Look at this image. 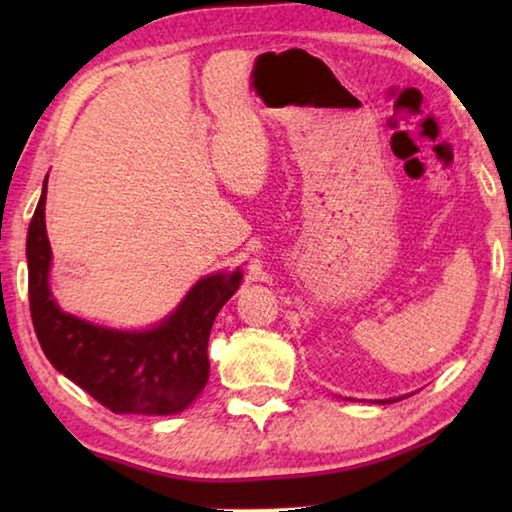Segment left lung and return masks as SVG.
<instances>
[{
  "mask_svg": "<svg viewBox=\"0 0 512 512\" xmlns=\"http://www.w3.org/2000/svg\"><path fill=\"white\" fill-rule=\"evenodd\" d=\"M388 402H397V400H381V404H388Z\"/></svg>",
  "mask_w": 512,
  "mask_h": 512,
  "instance_id": "1",
  "label": "left lung"
}]
</instances>
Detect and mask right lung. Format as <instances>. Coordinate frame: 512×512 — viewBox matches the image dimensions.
<instances>
[{"label": "right lung", "instance_id": "add662e5", "mask_svg": "<svg viewBox=\"0 0 512 512\" xmlns=\"http://www.w3.org/2000/svg\"><path fill=\"white\" fill-rule=\"evenodd\" d=\"M47 178L27 235L29 305L40 348L58 372L112 413L171 415L192 404L210 379L207 341L214 318L239 289L241 271L194 284L158 327L121 332L65 314L51 298L45 225Z\"/></svg>", "mask_w": 512, "mask_h": 512}]
</instances>
